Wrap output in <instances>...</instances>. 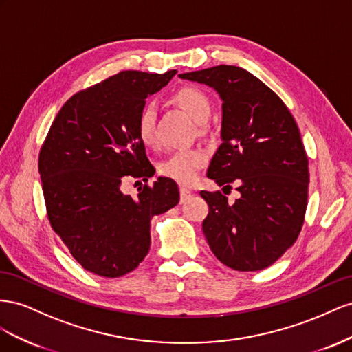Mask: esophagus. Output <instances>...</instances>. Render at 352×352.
Listing matches in <instances>:
<instances>
[{
	"label": "esophagus",
	"instance_id": "obj_1",
	"mask_svg": "<svg viewBox=\"0 0 352 352\" xmlns=\"http://www.w3.org/2000/svg\"><path fill=\"white\" fill-rule=\"evenodd\" d=\"M190 195H192V192H190L188 188H184V187L179 188V200H182V202H186V200L190 197Z\"/></svg>",
	"mask_w": 352,
	"mask_h": 352
}]
</instances>
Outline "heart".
Listing matches in <instances>:
<instances>
[{
    "instance_id": "1",
    "label": "heart",
    "mask_w": 352,
    "mask_h": 352,
    "mask_svg": "<svg viewBox=\"0 0 352 352\" xmlns=\"http://www.w3.org/2000/svg\"><path fill=\"white\" fill-rule=\"evenodd\" d=\"M170 102L195 119L196 122L204 124L212 112V102L202 88L195 85H184L178 88L170 97ZM156 113L152 106H146L140 110L137 118V135L144 146L153 147L156 144L155 131ZM208 160V155L202 148H179L166 156L159 164V173L173 178L182 184H192L197 170L202 168Z\"/></svg>"
}]
</instances>
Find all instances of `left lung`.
Instances as JSON below:
<instances>
[{"label":"left lung","mask_w":352,"mask_h":352,"mask_svg":"<svg viewBox=\"0 0 352 352\" xmlns=\"http://www.w3.org/2000/svg\"><path fill=\"white\" fill-rule=\"evenodd\" d=\"M179 78L214 87L223 98V144L206 175L240 193L228 204L219 190L200 192L209 206L202 224L208 245L233 270L267 268L296 242L305 219L308 157L295 119L242 67L219 65Z\"/></svg>","instance_id":"left-lung-1"}]
</instances>
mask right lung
Wrapping results in <instances>:
<instances>
[{
  "label": "right lung",
  "instance_id": "right-lung-1",
  "mask_svg": "<svg viewBox=\"0 0 352 352\" xmlns=\"http://www.w3.org/2000/svg\"><path fill=\"white\" fill-rule=\"evenodd\" d=\"M175 74L122 70L81 89L60 109L39 150L50 224L89 273H131L150 249V219L178 204L174 179L147 184L155 168L137 135L146 97ZM128 176L144 178L137 198L120 192Z\"/></svg>",
  "mask_w": 352,
  "mask_h": 352
}]
</instances>
